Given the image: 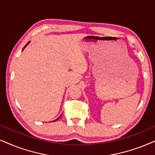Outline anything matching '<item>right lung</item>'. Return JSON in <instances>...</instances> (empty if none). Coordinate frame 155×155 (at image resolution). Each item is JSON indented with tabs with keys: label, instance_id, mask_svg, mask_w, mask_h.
<instances>
[{
	"label": "right lung",
	"instance_id": "obj_1",
	"mask_svg": "<svg viewBox=\"0 0 155 155\" xmlns=\"http://www.w3.org/2000/svg\"><path fill=\"white\" fill-rule=\"evenodd\" d=\"M29 43H30V41H28V44H26V45H25V46H24V47H23V50H22V51H23V50H24V48H25V47H26V46H28V44H29ZM60 117H61V116H60ZM60 117H58V119H56V120H54V121H56V120H58V119H59V118H60Z\"/></svg>",
	"mask_w": 155,
	"mask_h": 155
}]
</instances>
